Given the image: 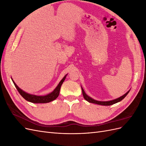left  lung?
I'll return each instance as SVG.
<instances>
[{
  "label": "left lung",
  "mask_w": 146,
  "mask_h": 146,
  "mask_svg": "<svg viewBox=\"0 0 146 146\" xmlns=\"http://www.w3.org/2000/svg\"><path fill=\"white\" fill-rule=\"evenodd\" d=\"M82 88V93H83V96L84 97V99H85L86 100H87L88 102H89L90 103H93V104H98V105H105V106H109V105H111L113 104H114L116 103L119 102L121 101L122 99H124L125 98V96L128 94V93L130 92V90L128 91L125 94H123V96H121L120 98H118L116 99H114V100H109V101H98V100H94L92 98H91V97L88 96L86 93L85 91L83 90V88L81 86Z\"/></svg>",
  "instance_id": "left-lung-1"
}]
</instances>
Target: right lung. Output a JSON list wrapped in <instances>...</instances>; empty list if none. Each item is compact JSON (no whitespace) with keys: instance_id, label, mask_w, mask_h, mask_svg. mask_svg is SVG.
I'll list each match as a JSON object with an SVG mask.
<instances>
[{"instance_id":"1","label":"right lung","mask_w":146,"mask_h":146,"mask_svg":"<svg viewBox=\"0 0 146 146\" xmlns=\"http://www.w3.org/2000/svg\"><path fill=\"white\" fill-rule=\"evenodd\" d=\"M67 75L68 74H66V76L61 79V80L60 82L58 85H57V86L55 88V90L54 91H53L52 92H50V93L47 94V95H44V96H37V95L27 93V92H25L23 90H21L20 88H19V86L15 83L14 80H13L12 78H11V80L13 83H14L15 87L16 88V89L19 92V94L23 96V98H24L26 100L34 104H45V103L50 102L54 100L55 99H56L57 98H58L60 94L61 86L62 85L63 82L66 79V77L67 76Z\"/></svg>"}]
</instances>
